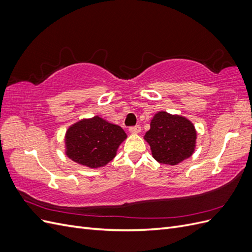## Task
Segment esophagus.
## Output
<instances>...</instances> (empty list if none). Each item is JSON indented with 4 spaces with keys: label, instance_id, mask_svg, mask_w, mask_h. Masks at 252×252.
I'll return each instance as SVG.
<instances>
[{
    "label": "esophagus",
    "instance_id": "obj_1",
    "mask_svg": "<svg viewBox=\"0 0 252 252\" xmlns=\"http://www.w3.org/2000/svg\"><path fill=\"white\" fill-rule=\"evenodd\" d=\"M129 132H130V133H139V132H141V126L140 125H136V126L130 127V128H129Z\"/></svg>",
    "mask_w": 252,
    "mask_h": 252
}]
</instances>
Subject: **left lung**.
Here are the masks:
<instances>
[{
  "label": "left lung",
  "mask_w": 252,
  "mask_h": 252,
  "mask_svg": "<svg viewBox=\"0 0 252 252\" xmlns=\"http://www.w3.org/2000/svg\"><path fill=\"white\" fill-rule=\"evenodd\" d=\"M144 139L152 157L161 164L178 165L192 156L195 149L196 130L188 119L159 111L150 122V129Z\"/></svg>",
  "instance_id": "8db88e82"
}]
</instances>
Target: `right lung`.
Wrapping results in <instances>:
<instances>
[{
	"label": "right lung",
	"mask_w": 252,
	"mask_h": 252,
	"mask_svg": "<svg viewBox=\"0 0 252 252\" xmlns=\"http://www.w3.org/2000/svg\"><path fill=\"white\" fill-rule=\"evenodd\" d=\"M126 138L123 128L98 116L83 119L67 129L65 152L75 163L98 168L116 157L119 146Z\"/></svg>",
	"instance_id": "right-lung-1"
}]
</instances>
